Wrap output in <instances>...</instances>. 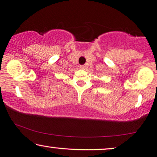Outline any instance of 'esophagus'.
I'll return each instance as SVG.
<instances>
[{
  "label": "esophagus",
  "mask_w": 157,
  "mask_h": 157,
  "mask_svg": "<svg viewBox=\"0 0 157 157\" xmlns=\"http://www.w3.org/2000/svg\"><path fill=\"white\" fill-rule=\"evenodd\" d=\"M80 68L82 70H85V68H86V66H85V65H80Z\"/></svg>",
  "instance_id": "34e87169"
}]
</instances>
